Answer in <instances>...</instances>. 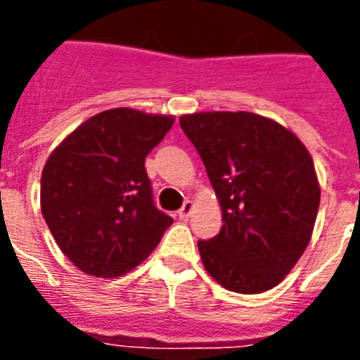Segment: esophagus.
<instances>
[{
  "label": "esophagus",
  "instance_id": "esophagus-1",
  "mask_svg": "<svg viewBox=\"0 0 360 360\" xmlns=\"http://www.w3.org/2000/svg\"><path fill=\"white\" fill-rule=\"evenodd\" d=\"M192 211H194V202H191V200H186V202L183 203V207H181L179 211H177V213H179V219L186 220L192 214Z\"/></svg>",
  "mask_w": 360,
  "mask_h": 360
}]
</instances>
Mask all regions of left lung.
<instances>
[{"mask_svg":"<svg viewBox=\"0 0 360 360\" xmlns=\"http://www.w3.org/2000/svg\"><path fill=\"white\" fill-rule=\"evenodd\" d=\"M222 211L217 237L198 240L205 271L222 288L254 295L295 267L319 209L310 153L290 129L252 112L181 115Z\"/></svg>","mask_w":360,"mask_h":360,"instance_id":"obj_1","label":"left lung"}]
</instances>
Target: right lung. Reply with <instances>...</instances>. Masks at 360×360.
<instances>
[{
  "label": "right lung",
  "instance_id": "obj_1",
  "mask_svg": "<svg viewBox=\"0 0 360 360\" xmlns=\"http://www.w3.org/2000/svg\"><path fill=\"white\" fill-rule=\"evenodd\" d=\"M174 115L112 108L76 127L48 157L41 211L82 273L115 278L140 265L174 219L155 207L146 157Z\"/></svg>",
  "mask_w": 360,
  "mask_h": 360
}]
</instances>
